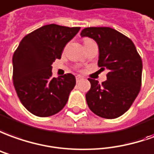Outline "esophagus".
Instances as JSON below:
<instances>
[{"label":"esophagus","instance_id":"esophagus-1","mask_svg":"<svg viewBox=\"0 0 154 154\" xmlns=\"http://www.w3.org/2000/svg\"><path fill=\"white\" fill-rule=\"evenodd\" d=\"M80 80H82V77H80L79 75H77V76H76V82L78 83Z\"/></svg>","mask_w":154,"mask_h":154}]
</instances>
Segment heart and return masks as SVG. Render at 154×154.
Wrapping results in <instances>:
<instances>
[{
    "mask_svg": "<svg viewBox=\"0 0 154 154\" xmlns=\"http://www.w3.org/2000/svg\"><path fill=\"white\" fill-rule=\"evenodd\" d=\"M91 42H94L92 39L91 38H84V43L85 44H87V43H91Z\"/></svg>",
    "mask_w": 154,
    "mask_h": 154,
    "instance_id": "b5f03b06",
    "label": "heart"
}]
</instances>
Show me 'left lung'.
<instances>
[{
	"label": "left lung",
	"instance_id": "1",
	"mask_svg": "<svg viewBox=\"0 0 154 154\" xmlns=\"http://www.w3.org/2000/svg\"><path fill=\"white\" fill-rule=\"evenodd\" d=\"M81 37L95 40L99 47L98 66L107 69V79L100 84L88 79V106L95 115L115 119L123 115L141 90L143 62L131 39L111 27H86Z\"/></svg>",
	"mask_w": 154,
	"mask_h": 154
}]
</instances>
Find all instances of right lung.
Wrapping results in <instances>:
<instances>
[{
    "label": "right lung",
    "instance_id": "right-lung-1",
    "mask_svg": "<svg viewBox=\"0 0 154 154\" xmlns=\"http://www.w3.org/2000/svg\"><path fill=\"white\" fill-rule=\"evenodd\" d=\"M79 26L45 25L26 35L12 58V79L20 101L32 114L47 117L58 113L66 105L75 85L72 74L52 77V63Z\"/></svg>",
    "mask_w": 154,
    "mask_h": 154
}]
</instances>
